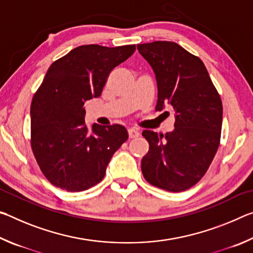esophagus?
<instances>
[{
    "label": "esophagus",
    "mask_w": 253,
    "mask_h": 253,
    "mask_svg": "<svg viewBox=\"0 0 253 253\" xmlns=\"http://www.w3.org/2000/svg\"><path fill=\"white\" fill-rule=\"evenodd\" d=\"M128 136H129V138H136V137L139 136V130L135 129V128H130V129H128Z\"/></svg>",
    "instance_id": "esophagus-1"
}]
</instances>
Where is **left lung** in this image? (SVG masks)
<instances>
[{
    "instance_id": "left-lung-1",
    "label": "left lung",
    "mask_w": 253,
    "mask_h": 253,
    "mask_svg": "<svg viewBox=\"0 0 253 253\" xmlns=\"http://www.w3.org/2000/svg\"><path fill=\"white\" fill-rule=\"evenodd\" d=\"M156 77V110L172 106L174 130H144L149 144L142 172L152 185L182 192L207 173L220 145L222 101L200 58L170 41L137 44Z\"/></svg>"
}]
</instances>
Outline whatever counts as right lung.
<instances>
[{
  "instance_id": "right-lung-1",
  "label": "right lung",
  "mask_w": 253,
  "mask_h": 253,
  "mask_svg": "<svg viewBox=\"0 0 253 253\" xmlns=\"http://www.w3.org/2000/svg\"><path fill=\"white\" fill-rule=\"evenodd\" d=\"M135 44L80 45L46 71L31 104V147L54 186L88 190L105 177L114 153L128 139L122 125L84 123V102L101 95L110 71L134 53Z\"/></svg>"
}]
</instances>
